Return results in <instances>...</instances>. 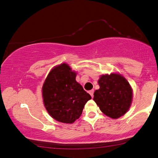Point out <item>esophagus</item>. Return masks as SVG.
<instances>
[{"label": "esophagus", "instance_id": "esophagus-1", "mask_svg": "<svg viewBox=\"0 0 158 158\" xmlns=\"http://www.w3.org/2000/svg\"><path fill=\"white\" fill-rule=\"evenodd\" d=\"M94 90H90V91H89V94H90V96H91L92 98H93V97H94Z\"/></svg>", "mask_w": 158, "mask_h": 158}]
</instances>
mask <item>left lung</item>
Returning <instances> with one entry per match:
<instances>
[{"mask_svg":"<svg viewBox=\"0 0 158 158\" xmlns=\"http://www.w3.org/2000/svg\"><path fill=\"white\" fill-rule=\"evenodd\" d=\"M100 88L94 92V100L105 115L118 118L130 107L132 89L128 81L119 74L103 75L98 80Z\"/></svg>","mask_w":158,"mask_h":158,"instance_id":"8db88e82","label":"left lung"}]
</instances>
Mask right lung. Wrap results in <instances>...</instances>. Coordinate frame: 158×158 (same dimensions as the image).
<instances>
[{
	"mask_svg": "<svg viewBox=\"0 0 158 158\" xmlns=\"http://www.w3.org/2000/svg\"><path fill=\"white\" fill-rule=\"evenodd\" d=\"M75 77V72L63 63L49 72L43 85L44 106L49 115L60 122H74L81 116L86 102L91 99Z\"/></svg>",
	"mask_w": 158,
	"mask_h": 158,
	"instance_id": "add662e5",
	"label": "right lung"
}]
</instances>
